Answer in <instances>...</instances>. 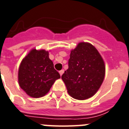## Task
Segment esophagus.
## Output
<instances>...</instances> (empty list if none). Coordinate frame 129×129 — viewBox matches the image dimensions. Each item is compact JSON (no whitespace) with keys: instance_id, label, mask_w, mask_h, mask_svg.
Listing matches in <instances>:
<instances>
[{"instance_id":"esophagus-1","label":"esophagus","mask_w":129,"mask_h":129,"mask_svg":"<svg viewBox=\"0 0 129 129\" xmlns=\"http://www.w3.org/2000/svg\"><path fill=\"white\" fill-rule=\"evenodd\" d=\"M63 73H64V70H63V69H62V70H61L59 71V73H60V76H62V74H63Z\"/></svg>"}]
</instances>
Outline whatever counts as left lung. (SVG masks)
Masks as SVG:
<instances>
[{
    "label": "left lung",
    "instance_id": "1",
    "mask_svg": "<svg viewBox=\"0 0 129 129\" xmlns=\"http://www.w3.org/2000/svg\"><path fill=\"white\" fill-rule=\"evenodd\" d=\"M69 68L62 76L73 98L85 100L98 91L105 76V64L97 50L88 43H78L72 50Z\"/></svg>",
    "mask_w": 129,
    "mask_h": 129
}]
</instances>
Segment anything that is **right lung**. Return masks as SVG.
I'll return each mask as SVG.
<instances>
[{
  "label": "right lung",
  "instance_id": "right-lung-1",
  "mask_svg": "<svg viewBox=\"0 0 129 129\" xmlns=\"http://www.w3.org/2000/svg\"><path fill=\"white\" fill-rule=\"evenodd\" d=\"M59 78L60 76L54 68L49 52L44 50H31L19 67V85L34 98L45 95Z\"/></svg>",
  "mask_w": 129,
  "mask_h": 129
}]
</instances>
